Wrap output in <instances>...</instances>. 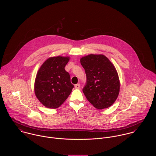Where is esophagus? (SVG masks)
<instances>
[{"label":"esophagus","mask_w":156,"mask_h":156,"mask_svg":"<svg viewBox=\"0 0 156 156\" xmlns=\"http://www.w3.org/2000/svg\"><path fill=\"white\" fill-rule=\"evenodd\" d=\"M75 88L76 89H79L80 88V84L77 83V84L75 85Z\"/></svg>","instance_id":"esophagus-1"}]
</instances>
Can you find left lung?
Returning a JSON list of instances; mask_svg holds the SVG:
<instances>
[{"mask_svg": "<svg viewBox=\"0 0 156 156\" xmlns=\"http://www.w3.org/2000/svg\"><path fill=\"white\" fill-rule=\"evenodd\" d=\"M80 63L85 69L87 83L83 92L97 109L112 106L119 92V80L115 67L103 55L90 54L82 57Z\"/></svg>", "mask_w": 156, "mask_h": 156, "instance_id": "1", "label": "left lung"}]
</instances>
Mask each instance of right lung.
<instances>
[{
	"mask_svg": "<svg viewBox=\"0 0 156 156\" xmlns=\"http://www.w3.org/2000/svg\"><path fill=\"white\" fill-rule=\"evenodd\" d=\"M69 60L68 56L49 58L37 74L34 85L35 95L47 108L59 107L74 88L70 81V76L65 69Z\"/></svg>",
	"mask_w": 156,
	"mask_h": 156,
	"instance_id": "obj_1",
	"label": "right lung"
}]
</instances>
